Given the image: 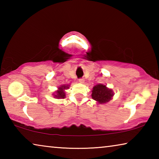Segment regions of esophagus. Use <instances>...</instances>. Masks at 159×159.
I'll return each mask as SVG.
<instances>
[{"mask_svg":"<svg viewBox=\"0 0 159 159\" xmlns=\"http://www.w3.org/2000/svg\"><path fill=\"white\" fill-rule=\"evenodd\" d=\"M79 81L80 83H84V79H83V78H81V79H79Z\"/></svg>","mask_w":159,"mask_h":159,"instance_id":"1","label":"esophagus"}]
</instances>
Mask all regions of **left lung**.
Returning a JSON list of instances; mask_svg holds the SVG:
<instances>
[{"mask_svg": "<svg viewBox=\"0 0 159 159\" xmlns=\"http://www.w3.org/2000/svg\"><path fill=\"white\" fill-rule=\"evenodd\" d=\"M113 92L111 90L108 89L106 85L98 84L93 88L92 91V98L100 104L106 103L111 99Z\"/></svg>", "mask_w": 159, "mask_h": 159, "instance_id": "8db88e82", "label": "left lung"}]
</instances>
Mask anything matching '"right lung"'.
Listing matches in <instances>:
<instances>
[{"label": "right lung", "instance_id": "right-lung-1", "mask_svg": "<svg viewBox=\"0 0 159 159\" xmlns=\"http://www.w3.org/2000/svg\"><path fill=\"white\" fill-rule=\"evenodd\" d=\"M66 88H68V86L66 85H61V87L59 88V90L57 91V95H55V97L57 98H65V93H64V90Z\"/></svg>", "mask_w": 159, "mask_h": 159}]
</instances>
